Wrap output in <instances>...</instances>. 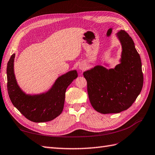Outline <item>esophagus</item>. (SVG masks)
<instances>
[{
	"mask_svg": "<svg viewBox=\"0 0 155 155\" xmlns=\"http://www.w3.org/2000/svg\"><path fill=\"white\" fill-rule=\"evenodd\" d=\"M86 69V65L84 64H83V63H81V64H80V65H79V69H81V70H84Z\"/></svg>",
	"mask_w": 155,
	"mask_h": 155,
	"instance_id": "1",
	"label": "esophagus"
}]
</instances>
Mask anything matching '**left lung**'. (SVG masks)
Instances as JSON below:
<instances>
[{
  "instance_id": "obj_1",
  "label": "left lung",
  "mask_w": 155,
  "mask_h": 155,
  "mask_svg": "<svg viewBox=\"0 0 155 155\" xmlns=\"http://www.w3.org/2000/svg\"><path fill=\"white\" fill-rule=\"evenodd\" d=\"M117 36L122 47L120 63L110 69L97 65L83 73L91 105L104 114L128 109L143 85L141 61L134 41L124 30L118 31Z\"/></svg>"
}]
</instances>
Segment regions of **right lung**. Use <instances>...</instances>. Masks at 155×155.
Returning <instances> with one entry per match:
<instances>
[{"mask_svg": "<svg viewBox=\"0 0 155 155\" xmlns=\"http://www.w3.org/2000/svg\"><path fill=\"white\" fill-rule=\"evenodd\" d=\"M15 54L7 64V89L13 105L28 120L33 122H46L54 120L63 111L68 86L77 78L76 70L71 71L57 79L51 89L40 94H26L18 85L14 72Z\"/></svg>", "mask_w": 155, "mask_h": 155, "instance_id": "obj_1", "label": "right lung"}]
</instances>
